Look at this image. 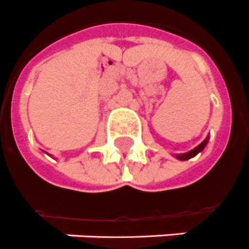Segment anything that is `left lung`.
I'll return each mask as SVG.
<instances>
[{
    "label": "left lung",
    "mask_w": 249,
    "mask_h": 249,
    "mask_svg": "<svg viewBox=\"0 0 249 249\" xmlns=\"http://www.w3.org/2000/svg\"><path fill=\"white\" fill-rule=\"evenodd\" d=\"M208 140H210V136H207L206 140L202 141V142H200V144L198 145L196 148H194V149H193V150H190V152L184 153V154H176V156H175V157H176V158H178V159H180V160H188V159L193 158V157H196V154H198V153L202 152V150H203V149L206 148V145L208 144Z\"/></svg>",
    "instance_id": "8db88e82"
}]
</instances>
